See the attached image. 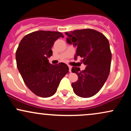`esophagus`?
Listing matches in <instances>:
<instances>
[{"mask_svg": "<svg viewBox=\"0 0 131 131\" xmlns=\"http://www.w3.org/2000/svg\"><path fill=\"white\" fill-rule=\"evenodd\" d=\"M68 68H69V71L70 72H71V66H70V65H68Z\"/></svg>", "mask_w": 131, "mask_h": 131, "instance_id": "34e87169", "label": "esophagus"}]
</instances>
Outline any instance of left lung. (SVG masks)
Instances as JSON below:
<instances>
[{"label": "left lung", "mask_w": 131, "mask_h": 131, "mask_svg": "<svg viewBox=\"0 0 131 131\" xmlns=\"http://www.w3.org/2000/svg\"><path fill=\"white\" fill-rule=\"evenodd\" d=\"M67 42L77 47L74 58L78 56L86 66L84 70L73 67L71 71L78 76V80L71 84L78 96L89 98L101 89L110 71L112 52L108 40L101 32L92 29H78L66 32Z\"/></svg>", "instance_id": "8db88e82"}]
</instances>
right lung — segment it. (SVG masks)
Returning a JSON list of instances; mask_svg holds the SVG:
<instances>
[{
  "label": "right lung",
  "mask_w": 131,
  "mask_h": 131,
  "mask_svg": "<svg viewBox=\"0 0 131 131\" xmlns=\"http://www.w3.org/2000/svg\"><path fill=\"white\" fill-rule=\"evenodd\" d=\"M63 37L57 31H37L22 39L16 52V65L26 86L37 96L46 98L56 92L60 81L68 73L64 63L52 64L48 58L55 40Z\"/></svg>",
  "instance_id": "right-lung-1"
}]
</instances>
